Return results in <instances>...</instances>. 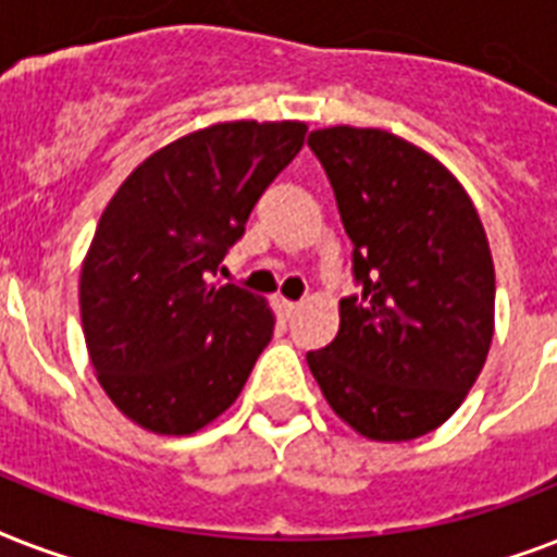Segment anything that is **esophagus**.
I'll use <instances>...</instances> for the list:
<instances>
[{"instance_id": "34e87169", "label": "esophagus", "mask_w": 557, "mask_h": 557, "mask_svg": "<svg viewBox=\"0 0 557 557\" xmlns=\"http://www.w3.org/2000/svg\"><path fill=\"white\" fill-rule=\"evenodd\" d=\"M274 306H277V312L283 314V318H295L297 309H300V304H295V300H286V297H274Z\"/></svg>"}]
</instances>
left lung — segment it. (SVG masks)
Returning <instances> with one entry per match:
<instances>
[{"label": "left lung", "mask_w": 557, "mask_h": 557, "mask_svg": "<svg viewBox=\"0 0 557 557\" xmlns=\"http://www.w3.org/2000/svg\"><path fill=\"white\" fill-rule=\"evenodd\" d=\"M352 239L358 295L330 347L306 352L335 413L375 442L436 431L494 335V262L474 201L440 161L384 129L309 135Z\"/></svg>", "instance_id": "left-lung-1"}]
</instances>
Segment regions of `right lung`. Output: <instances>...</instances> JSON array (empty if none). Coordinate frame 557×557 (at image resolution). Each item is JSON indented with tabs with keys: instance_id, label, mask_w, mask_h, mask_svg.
Masks as SVG:
<instances>
[{
	"instance_id": "obj_1",
	"label": "right lung",
	"mask_w": 557,
	"mask_h": 557,
	"mask_svg": "<svg viewBox=\"0 0 557 557\" xmlns=\"http://www.w3.org/2000/svg\"><path fill=\"white\" fill-rule=\"evenodd\" d=\"M304 138L300 121L213 124L152 152L109 199L81 271L83 335L100 387L144 431H201L269 347L265 300L213 274Z\"/></svg>"
}]
</instances>
